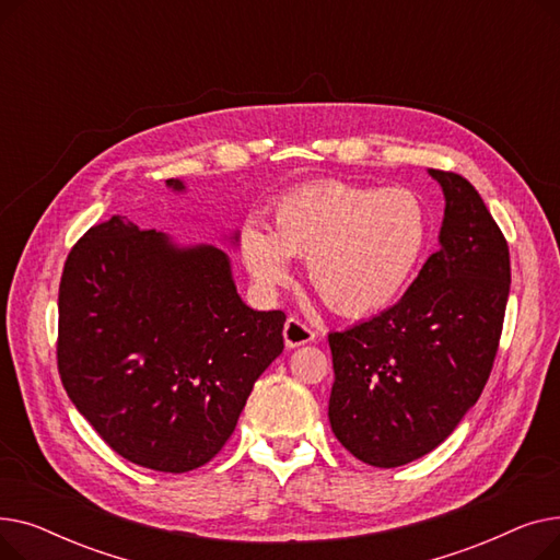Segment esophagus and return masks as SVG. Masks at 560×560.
<instances>
[{
  "instance_id": "1",
  "label": "esophagus",
  "mask_w": 560,
  "mask_h": 560,
  "mask_svg": "<svg viewBox=\"0 0 560 560\" xmlns=\"http://www.w3.org/2000/svg\"><path fill=\"white\" fill-rule=\"evenodd\" d=\"M313 338H315L313 329L308 325H304L300 317H288L285 319V327H283L285 347H300V345L311 342Z\"/></svg>"
}]
</instances>
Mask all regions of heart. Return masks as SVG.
Segmentation results:
<instances>
[{"mask_svg":"<svg viewBox=\"0 0 560 560\" xmlns=\"http://www.w3.org/2000/svg\"><path fill=\"white\" fill-rule=\"evenodd\" d=\"M429 238L422 199L408 188L325 182L285 195L272 231L247 222L241 256L260 285L290 277V258H308L315 295L340 315L390 306L413 279Z\"/></svg>","mask_w":560,"mask_h":560,"instance_id":"heart-1","label":"heart"}]
</instances>
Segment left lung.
Segmentation results:
<instances>
[{
	"label": "left lung",
	"instance_id": "1",
	"mask_svg": "<svg viewBox=\"0 0 560 560\" xmlns=\"http://www.w3.org/2000/svg\"><path fill=\"white\" fill-rule=\"evenodd\" d=\"M445 192L440 249L388 311L329 334V422L374 467L416 460L456 429L490 376L511 288V256L481 195L429 170Z\"/></svg>",
	"mask_w": 560,
	"mask_h": 560
}]
</instances>
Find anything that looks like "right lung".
Masks as SVG:
<instances>
[{
  "label": "right lung",
  "mask_w": 560,
  "mask_h": 560,
  "mask_svg": "<svg viewBox=\"0 0 560 560\" xmlns=\"http://www.w3.org/2000/svg\"><path fill=\"white\" fill-rule=\"evenodd\" d=\"M167 186L184 190L179 179ZM283 311L243 304L222 249L176 247L113 215L68 254L58 374L113 452L182 475L231 438L256 378L283 351Z\"/></svg>",
  "instance_id": "obj_1"
}]
</instances>
